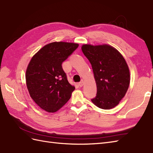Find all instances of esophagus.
I'll use <instances>...</instances> for the list:
<instances>
[{
    "instance_id": "obj_1",
    "label": "esophagus",
    "mask_w": 153,
    "mask_h": 153,
    "mask_svg": "<svg viewBox=\"0 0 153 153\" xmlns=\"http://www.w3.org/2000/svg\"><path fill=\"white\" fill-rule=\"evenodd\" d=\"M83 85H84V81L83 80H81L80 82L79 83V85L80 87H82Z\"/></svg>"
}]
</instances>
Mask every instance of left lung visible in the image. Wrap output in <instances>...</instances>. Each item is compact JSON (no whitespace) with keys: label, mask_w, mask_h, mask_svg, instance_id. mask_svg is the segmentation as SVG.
I'll list each match as a JSON object with an SVG mask.
<instances>
[{"label":"left lung","mask_w":153,"mask_h":153,"mask_svg":"<svg viewBox=\"0 0 153 153\" xmlns=\"http://www.w3.org/2000/svg\"><path fill=\"white\" fill-rule=\"evenodd\" d=\"M91 65L97 84V95L92 102L100 108L116 106L124 97L130 84L128 67L123 56L110 45L82 47Z\"/></svg>","instance_id":"1"}]
</instances>
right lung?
Returning <instances> with one entry per match:
<instances>
[{
    "mask_svg": "<svg viewBox=\"0 0 153 153\" xmlns=\"http://www.w3.org/2000/svg\"><path fill=\"white\" fill-rule=\"evenodd\" d=\"M78 47L79 44L73 43H51L41 48L29 63L26 82L30 95L48 112L61 108L75 89L69 83L62 63Z\"/></svg>",
    "mask_w": 153,
    "mask_h": 153,
    "instance_id": "add662e5",
    "label": "right lung"
}]
</instances>
